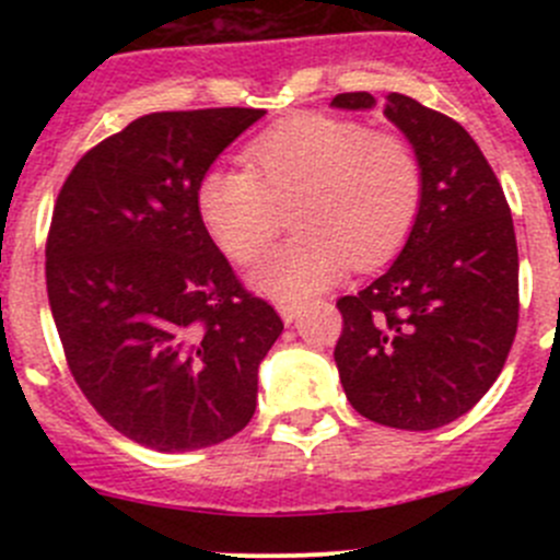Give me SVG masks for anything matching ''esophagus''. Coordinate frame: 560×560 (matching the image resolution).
Masks as SVG:
<instances>
[{
	"label": "esophagus",
	"mask_w": 560,
	"mask_h": 560,
	"mask_svg": "<svg viewBox=\"0 0 560 560\" xmlns=\"http://www.w3.org/2000/svg\"><path fill=\"white\" fill-rule=\"evenodd\" d=\"M279 314L281 319L290 325V322H295L298 314H301V306H298V303H279Z\"/></svg>",
	"instance_id": "34e87169"
}]
</instances>
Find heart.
Returning <instances> with one entry per match:
<instances>
[{
	"label": "heart",
	"mask_w": 560,
	"mask_h": 560,
	"mask_svg": "<svg viewBox=\"0 0 560 560\" xmlns=\"http://www.w3.org/2000/svg\"><path fill=\"white\" fill-rule=\"evenodd\" d=\"M248 171L211 167L197 184V213L233 262L252 265L284 230L295 238L270 254L252 284L276 301H303L354 268L400 252L422 206V165L400 135L352 118L301 113L254 138Z\"/></svg>",
	"instance_id": "heart-1"
}]
</instances>
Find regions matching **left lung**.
Instances as JSON below:
<instances>
[{
  "mask_svg": "<svg viewBox=\"0 0 560 560\" xmlns=\"http://www.w3.org/2000/svg\"><path fill=\"white\" fill-rule=\"evenodd\" d=\"M369 110V92L332 97ZM385 116L422 165V206L398 259L336 303L338 376L349 404L400 431L466 415L499 380L517 332V241L504 189L471 135L406 94Z\"/></svg>",
  "mask_w": 560,
  "mask_h": 560,
  "instance_id": "left-lung-1",
  "label": "left lung"
}]
</instances>
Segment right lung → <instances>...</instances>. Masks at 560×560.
<instances>
[{
	"instance_id": "right-lung-1",
	"label": "right lung",
	"mask_w": 560,
	"mask_h": 560,
	"mask_svg": "<svg viewBox=\"0 0 560 560\" xmlns=\"http://www.w3.org/2000/svg\"><path fill=\"white\" fill-rule=\"evenodd\" d=\"M265 110L135 118L81 156L45 244L67 365L107 425L156 453L244 431L284 322L244 290L197 213V184Z\"/></svg>"
}]
</instances>
